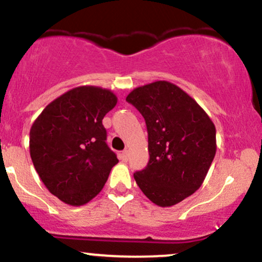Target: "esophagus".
<instances>
[{"instance_id": "esophagus-1", "label": "esophagus", "mask_w": 262, "mask_h": 262, "mask_svg": "<svg viewBox=\"0 0 262 262\" xmlns=\"http://www.w3.org/2000/svg\"><path fill=\"white\" fill-rule=\"evenodd\" d=\"M121 159L123 161H128V150H124V151L121 154Z\"/></svg>"}]
</instances>
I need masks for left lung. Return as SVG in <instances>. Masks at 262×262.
<instances>
[{"label": "left lung", "mask_w": 262, "mask_h": 262, "mask_svg": "<svg viewBox=\"0 0 262 262\" xmlns=\"http://www.w3.org/2000/svg\"><path fill=\"white\" fill-rule=\"evenodd\" d=\"M148 128L149 162L134 173L143 193L171 207L201 187L217 151L215 125L188 93L169 81L134 89L125 98Z\"/></svg>", "instance_id": "8db88e82"}]
</instances>
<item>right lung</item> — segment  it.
Segmentation results:
<instances>
[{
  "mask_svg": "<svg viewBox=\"0 0 262 262\" xmlns=\"http://www.w3.org/2000/svg\"><path fill=\"white\" fill-rule=\"evenodd\" d=\"M111 90L79 86L50 102L29 132V152L49 192L83 206L103 188L118 162L107 146L102 119L117 104Z\"/></svg>",
  "mask_w": 262,
  "mask_h": 262,
  "instance_id": "obj_1",
  "label": "right lung"
}]
</instances>
